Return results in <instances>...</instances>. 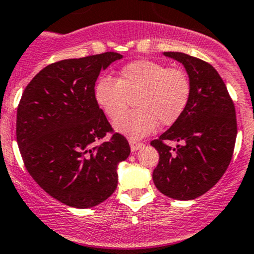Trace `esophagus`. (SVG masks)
Listing matches in <instances>:
<instances>
[{"mask_svg":"<svg viewBox=\"0 0 254 254\" xmlns=\"http://www.w3.org/2000/svg\"><path fill=\"white\" fill-rule=\"evenodd\" d=\"M129 143H130V148H131V151H137L140 150V148L142 147L143 143L142 142H139V141H135V140H129Z\"/></svg>","mask_w":254,"mask_h":254,"instance_id":"obj_1","label":"esophagus"}]
</instances>
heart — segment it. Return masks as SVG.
I'll return each instance as SVG.
<instances>
[{
	"label": "heart",
	"mask_w": 254,
	"mask_h": 254,
	"mask_svg": "<svg viewBox=\"0 0 254 254\" xmlns=\"http://www.w3.org/2000/svg\"><path fill=\"white\" fill-rule=\"evenodd\" d=\"M190 93L186 71L153 60L127 64L118 79L102 76L93 89L97 106L111 120L121 117L134 98L137 108L115 123V130L131 139L151 134L158 123L161 127L175 124L186 111Z\"/></svg>",
	"instance_id": "1"
}]
</instances>
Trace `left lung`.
Wrapping results in <instances>:
<instances>
[{"instance_id":"left-lung-1","label":"left lung","mask_w":254,"mask_h":254,"mask_svg":"<svg viewBox=\"0 0 254 254\" xmlns=\"http://www.w3.org/2000/svg\"><path fill=\"white\" fill-rule=\"evenodd\" d=\"M179 61L191 83L182 117L151 145L160 153L152 178L156 188L177 200H191L224 176L234 155L236 111L226 84L206 61L183 53H163ZM179 145L171 148L167 142Z\"/></svg>"}]
</instances>
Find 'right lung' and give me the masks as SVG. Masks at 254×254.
Masks as SVG:
<instances>
[{
	"label": "right lung",
	"mask_w": 254,
	"mask_h": 254,
	"mask_svg": "<svg viewBox=\"0 0 254 254\" xmlns=\"http://www.w3.org/2000/svg\"><path fill=\"white\" fill-rule=\"evenodd\" d=\"M123 56L107 51L43 68L28 83L17 109L16 135L25 168L45 191L87 209L118 186L117 166L130 155L127 140L94 101L99 72ZM107 133L109 140L100 141Z\"/></svg>",
	"instance_id": "obj_1"
}]
</instances>
